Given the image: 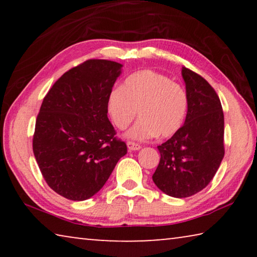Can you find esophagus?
<instances>
[{"mask_svg": "<svg viewBox=\"0 0 257 257\" xmlns=\"http://www.w3.org/2000/svg\"><path fill=\"white\" fill-rule=\"evenodd\" d=\"M127 146L129 151H138L141 150V145L137 144V143H134V142H127Z\"/></svg>", "mask_w": 257, "mask_h": 257, "instance_id": "esophagus-1", "label": "esophagus"}]
</instances>
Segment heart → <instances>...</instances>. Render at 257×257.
<instances>
[{"mask_svg": "<svg viewBox=\"0 0 257 257\" xmlns=\"http://www.w3.org/2000/svg\"><path fill=\"white\" fill-rule=\"evenodd\" d=\"M138 122L128 136L146 141L155 136L168 138L185 122L188 112L186 89L168 76L150 69L125 78L121 88H114L107 96V113L113 124L125 129L136 118Z\"/></svg>", "mask_w": 257, "mask_h": 257, "instance_id": "1", "label": "heart"}]
</instances>
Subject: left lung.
Instances as JSON below:
<instances>
[{"mask_svg": "<svg viewBox=\"0 0 257 257\" xmlns=\"http://www.w3.org/2000/svg\"><path fill=\"white\" fill-rule=\"evenodd\" d=\"M188 95L185 124L158 146L161 159L154 184L169 196H193L210 184L224 156V116L214 88L190 69L182 68Z\"/></svg>", "mask_w": 257, "mask_h": 257, "instance_id": "8db88e82", "label": "left lung"}]
</instances>
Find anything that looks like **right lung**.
Returning a JSON list of instances; mask_svg holds the SVG:
<instances>
[{
	"instance_id": "right-lung-1",
	"label": "right lung",
	"mask_w": 257,
	"mask_h": 257,
	"mask_svg": "<svg viewBox=\"0 0 257 257\" xmlns=\"http://www.w3.org/2000/svg\"><path fill=\"white\" fill-rule=\"evenodd\" d=\"M121 67L86 60L63 73L43 99L33 152L50 188L71 201L96 194L127 153L107 118V96Z\"/></svg>"
}]
</instances>
